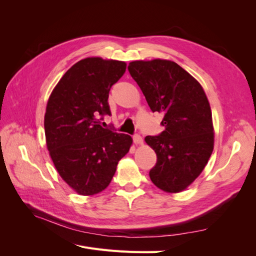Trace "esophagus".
I'll use <instances>...</instances> for the list:
<instances>
[{"label":"esophagus","mask_w":256,"mask_h":256,"mask_svg":"<svg viewBox=\"0 0 256 256\" xmlns=\"http://www.w3.org/2000/svg\"><path fill=\"white\" fill-rule=\"evenodd\" d=\"M134 142L136 145H142L143 144V138H142L141 136L136 134V136H134Z\"/></svg>","instance_id":"1"}]
</instances>
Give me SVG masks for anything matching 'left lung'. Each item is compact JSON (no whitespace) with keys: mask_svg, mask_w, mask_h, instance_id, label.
Segmentation results:
<instances>
[{"mask_svg":"<svg viewBox=\"0 0 256 256\" xmlns=\"http://www.w3.org/2000/svg\"><path fill=\"white\" fill-rule=\"evenodd\" d=\"M128 70L150 110L164 114L161 125L166 129L159 136L145 138L157 154L150 180L164 192H182L202 173L214 150L207 96L198 81L172 60H134Z\"/></svg>","mask_w":256,"mask_h":256,"instance_id":"obj_1","label":"left lung"}]
</instances>
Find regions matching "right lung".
<instances>
[{"mask_svg":"<svg viewBox=\"0 0 256 256\" xmlns=\"http://www.w3.org/2000/svg\"><path fill=\"white\" fill-rule=\"evenodd\" d=\"M126 66L122 60L83 58L62 76L48 99L47 148L60 176L80 196L104 190L132 145L130 136L99 125V116L111 114L109 92Z\"/></svg>","mask_w":256,"mask_h":256,"instance_id":"right-lung-1","label":"right lung"}]
</instances>
